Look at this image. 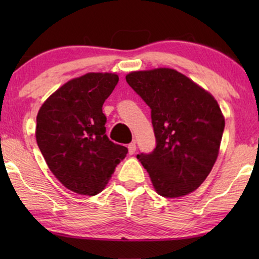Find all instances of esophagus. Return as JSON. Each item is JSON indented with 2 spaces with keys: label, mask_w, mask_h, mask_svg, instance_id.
Returning a JSON list of instances; mask_svg holds the SVG:
<instances>
[{
  "label": "esophagus",
  "mask_w": 259,
  "mask_h": 259,
  "mask_svg": "<svg viewBox=\"0 0 259 259\" xmlns=\"http://www.w3.org/2000/svg\"><path fill=\"white\" fill-rule=\"evenodd\" d=\"M127 148H128V153L132 155V154H134V152H136L137 146H136V144L132 143V144H130L128 146H127Z\"/></svg>",
  "instance_id": "1"
}]
</instances>
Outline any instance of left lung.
I'll list each match as a JSON object with an SVG mask.
<instances>
[{"mask_svg": "<svg viewBox=\"0 0 259 259\" xmlns=\"http://www.w3.org/2000/svg\"><path fill=\"white\" fill-rule=\"evenodd\" d=\"M126 81L150 106L157 147L137 158L155 192L166 198L196 191L218 158L225 119L213 95L172 68L137 70Z\"/></svg>", "mask_w": 259, "mask_h": 259, "instance_id": "8db88e82", "label": "left lung"}]
</instances>
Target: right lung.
Returning <instances> with one entry per match:
<instances>
[{
	"label": "right lung",
	"mask_w": 259,
	"mask_h": 259,
	"mask_svg": "<svg viewBox=\"0 0 259 259\" xmlns=\"http://www.w3.org/2000/svg\"><path fill=\"white\" fill-rule=\"evenodd\" d=\"M118 81L116 73H87L62 84L38 109L37 146L55 178L77 194L100 193L128 152L106 136L102 113Z\"/></svg>",
	"instance_id": "obj_1"
}]
</instances>
